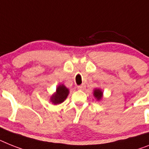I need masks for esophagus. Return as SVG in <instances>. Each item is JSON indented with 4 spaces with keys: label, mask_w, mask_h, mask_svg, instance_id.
I'll return each mask as SVG.
<instances>
[{
    "label": "esophagus",
    "mask_w": 149,
    "mask_h": 149,
    "mask_svg": "<svg viewBox=\"0 0 149 149\" xmlns=\"http://www.w3.org/2000/svg\"><path fill=\"white\" fill-rule=\"evenodd\" d=\"M85 88H86V86H85L84 84L80 85V86H77V88H78V89H79V90H83V89H85Z\"/></svg>",
    "instance_id": "obj_1"
}]
</instances>
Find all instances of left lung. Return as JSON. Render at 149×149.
<instances>
[{"mask_svg":"<svg viewBox=\"0 0 149 149\" xmlns=\"http://www.w3.org/2000/svg\"><path fill=\"white\" fill-rule=\"evenodd\" d=\"M93 95L97 101H101L103 98V92L100 88H95L93 91Z\"/></svg>","mask_w":149,"mask_h":149,"instance_id":"left-lung-1","label":"left lung"}]
</instances>
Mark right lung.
Returning a JSON list of instances; mask_svg holds the SVG:
<instances>
[{
    "mask_svg": "<svg viewBox=\"0 0 149 149\" xmlns=\"http://www.w3.org/2000/svg\"><path fill=\"white\" fill-rule=\"evenodd\" d=\"M69 93H70L69 88H67L63 84H60L56 88V92L52 94V95L51 96L50 101L54 105L60 104L66 100Z\"/></svg>",
    "mask_w": 149,
    "mask_h": 149,
    "instance_id": "obj_1",
    "label": "right lung"
}]
</instances>
